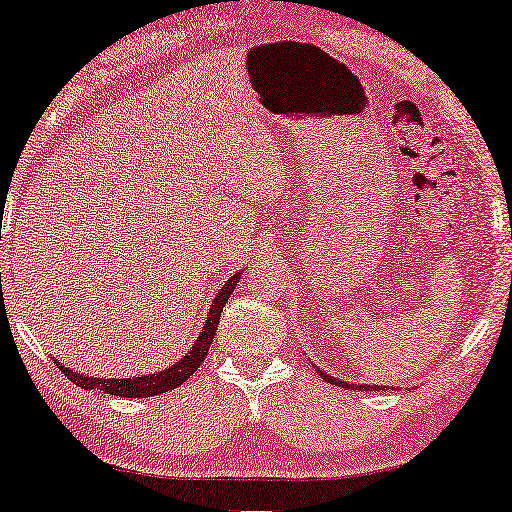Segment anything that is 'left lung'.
Here are the masks:
<instances>
[{
  "mask_svg": "<svg viewBox=\"0 0 512 512\" xmlns=\"http://www.w3.org/2000/svg\"><path fill=\"white\" fill-rule=\"evenodd\" d=\"M317 374L322 376V379L326 381V383H333V385H338V388H345V390H374V392H379V390H390L388 385H367V383H349V381H342V379H335V376H331V374H326L324 370H320V367H317Z\"/></svg>",
  "mask_w": 512,
  "mask_h": 512,
  "instance_id": "obj_1",
  "label": "left lung"
}]
</instances>
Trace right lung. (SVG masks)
I'll list each match as a JSON object with an SVG mask.
<instances>
[{"mask_svg": "<svg viewBox=\"0 0 512 512\" xmlns=\"http://www.w3.org/2000/svg\"><path fill=\"white\" fill-rule=\"evenodd\" d=\"M240 274L242 272H236L233 276H229V281H226L224 286L220 288V292L215 295L213 304H211V311H208V315H206V322H204V326H201L195 345L190 347L188 354L179 358L174 365L165 367V370H158L154 374L129 376V379H106V376L99 379V376H88V374L74 372V370H70V367H65L63 363H58V358H56L58 370H61L67 376V379H70L72 383H77L79 388H83V390H102L104 395H115V397L142 399V397H154V395H161V392L179 388V385L186 383L190 376L197 372V367L204 363V358L208 354V347H211V342L215 338L217 324H220L222 308H224L226 301H229L233 288L238 286Z\"/></svg>", "mask_w": 512, "mask_h": 512, "instance_id": "obj_1", "label": "right lung"}]
</instances>
